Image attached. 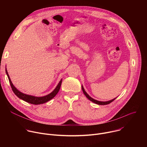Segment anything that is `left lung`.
I'll use <instances>...</instances> for the list:
<instances>
[{"label":"left lung","instance_id":"8db88e82","mask_svg":"<svg viewBox=\"0 0 147 147\" xmlns=\"http://www.w3.org/2000/svg\"><path fill=\"white\" fill-rule=\"evenodd\" d=\"M81 87H82V91H83V93H84V95L86 96V97H87L90 100H91V101H92V102H94V103H96V104H98V105H105L109 104L110 103H111L112 102H113V101L116 98H114V99H112V100H109V101H106V102L99 101V100H95V99H93L92 98H91V97L86 92V91L84 90V87H83L82 86H81Z\"/></svg>","mask_w":147,"mask_h":147}]
</instances>
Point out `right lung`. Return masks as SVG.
Wrapping results in <instances>:
<instances>
[{
    "instance_id": "obj_1",
    "label": "right lung",
    "mask_w": 147,
    "mask_h": 147,
    "mask_svg": "<svg viewBox=\"0 0 147 147\" xmlns=\"http://www.w3.org/2000/svg\"><path fill=\"white\" fill-rule=\"evenodd\" d=\"M6 74H7V77H8L11 89H12L13 92L15 94V95L17 96H18L20 99H22V100H24L27 102H28L30 103L34 104V105L42 104V103H44L50 100L52 98H53L56 96V95L57 94V92H59V91L60 88V87H61V82H62V79H61V80L59 82V84H57V86H56V87L55 88V89L51 93L47 95L44 96L37 97V96H32V95H27V94H23L22 92L19 91L13 84V83H12V82L10 80V78L9 76V74H8V72L7 71L6 68Z\"/></svg>"
}]
</instances>
